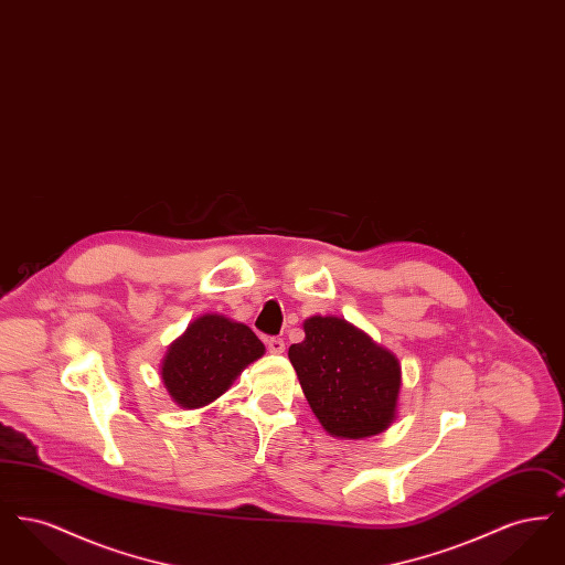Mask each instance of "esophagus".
Instances as JSON below:
<instances>
[{
	"label": "esophagus",
	"instance_id": "34e87169",
	"mask_svg": "<svg viewBox=\"0 0 565 565\" xmlns=\"http://www.w3.org/2000/svg\"><path fill=\"white\" fill-rule=\"evenodd\" d=\"M267 348H269L270 353H284L286 343L279 337H270V339H267Z\"/></svg>",
	"mask_w": 565,
	"mask_h": 565
}]
</instances>
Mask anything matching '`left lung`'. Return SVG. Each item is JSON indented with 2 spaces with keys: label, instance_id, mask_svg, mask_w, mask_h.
<instances>
[{
  "label": "left lung",
  "instance_id": "1",
  "mask_svg": "<svg viewBox=\"0 0 565 565\" xmlns=\"http://www.w3.org/2000/svg\"><path fill=\"white\" fill-rule=\"evenodd\" d=\"M305 341L290 345L302 394L334 438L362 440L387 430L398 413V358L358 326L337 316H311Z\"/></svg>",
  "mask_w": 565,
  "mask_h": 565
}]
</instances>
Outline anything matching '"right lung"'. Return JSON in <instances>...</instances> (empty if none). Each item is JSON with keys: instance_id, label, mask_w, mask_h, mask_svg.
Segmentation results:
<instances>
[{"instance_id": "add662e5", "label": "right lung", "mask_w": 565, "mask_h": 565, "mask_svg": "<svg viewBox=\"0 0 565 565\" xmlns=\"http://www.w3.org/2000/svg\"><path fill=\"white\" fill-rule=\"evenodd\" d=\"M263 355V341L245 323L205 313L164 351L162 385L178 406L201 408L220 398L243 369Z\"/></svg>"}]
</instances>
